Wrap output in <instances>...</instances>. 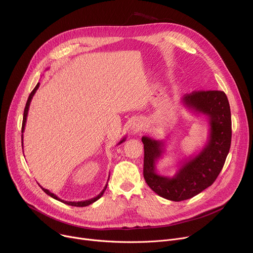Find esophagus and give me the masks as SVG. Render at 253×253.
I'll return each instance as SVG.
<instances>
[{"label":"esophagus","instance_id":"1","mask_svg":"<svg viewBox=\"0 0 253 253\" xmlns=\"http://www.w3.org/2000/svg\"><path fill=\"white\" fill-rule=\"evenodd\" d=\"M131 129L134 131V132H138L142 129V122L138 119H135L132 123V126H131Z\"/></svg>","mask_w":253,"mask_h":253}]
</instances>
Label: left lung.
Here are the masks:
<instances>
[{
    "instance_id": "left-lung-1",
    "label": "left lung",
    "mask_w": 253,
    "mask_h": 253,
    "mask_svg": "<svg viewBox=\"0 0 253 253\" xmlns=\"http://www.w3.org/2000/svg\"><path fill=\"white\" fill-rule=\"evenodd\" d=\"M181 103L194 114L207 118L209 136L204 147L184 159L172 177L160 175L156 169V163L165 151L164 141L142 137L144 179L156 194L171 201L192 198L212 185L224 165L231 144V114L224 92H192L184 95Z\"/></svg>"
}]
</instances>
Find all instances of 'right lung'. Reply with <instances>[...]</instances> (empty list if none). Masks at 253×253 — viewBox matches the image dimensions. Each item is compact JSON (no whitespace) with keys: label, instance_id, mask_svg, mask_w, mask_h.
Instances as JSON below:
<instances>
[{"label":"right lung","instance_id":"obj_1","mask_svg":"<svg viewBox=\"0 0 253 253\" xmlns=\"http://www.w3.org/2000/svg\"><path fill=\"white\" fill-rule=\"evenodd\" d=\"M39 86H40V83H38L37 85H36V87L34 88V90L31 92V94H30V96H29V98H28V100H27V103H26V106H25V110H24V116H23V124H22V147H23V133H24V131H25V126H26V121H27V116H28V112H29V107H30V104H31V101H32V99H33V96L35 95V93H36V91L38 90V88H39ZM125 139L126 138H123L119 143H118V145L119 144H121V143H123L124 141H125ZM110 177V176H109ZM109 180V179H108ZM40 185V184H39ZM107 185H108V183L105 185V187H104V189L96 196V197H94V198H91V199H89V200H85V201H78V202H75V201H65V200H63V199H61V198H59L57 195H55L54 193H52V192H50L48 189H45V188H43L41 185H40V187L43 189V191L46 193V194H48L49 196H51L52 198H54V199H56V200H58V201H61V202H63V203H65V204H68V205H71V206H77V207H84V206H88V205H90V204H92V203H94L95 201H97L103 194H104V192H105V190H106V188H107Z\"/></svg>","mask_w":253,"mask_h":253}]
</instances>
